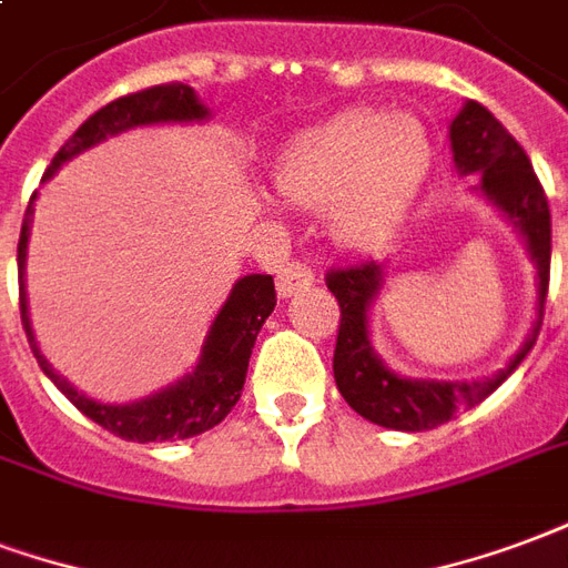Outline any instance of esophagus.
<instances>
[{
  "label": "esophagus",
  "instance_id": "34e87169",
  "mask_svg": "<svg viewBox=\"0 0 568 568\" xmlns=\"http://www.w3.org/2000/svg\"><path fill=\"white\" fill-rule=\"evenodd\" d=\"M314 284V272L308 266H302V263H287V266L278 272V296L281 300H290V296H296L305 287H312Z\"/></svg>",
  "mask_w": 568,
  "mask_h": 568
}]
</instances>
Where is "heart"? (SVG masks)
I'll return each mask as SVG.
<instances>
[{
    "instance_id": "obj_1",
    "label": "heart",
    "mask_w": 568,
    "mask_h": 568,
    "mask_svg": "<svg viewBox=\"0 0 568 568\" xmlns=\"http://www.w3.org/2000/svg\"><path fill=\"white\" fill-rule=\"evenodd\" d=\"M429 169L420 120L347 111L305 132L281 156L275 190L296 209H326V230L345 251H375L415 202Z\"/></svg>"
}]
</instances>
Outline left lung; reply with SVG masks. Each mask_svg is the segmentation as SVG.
<instances>
[{
    "instance_id": "8db88e82",
    "label": "left lung",
    "mask_w": 568,
    "mask_h": 568,
    "mask_svg": "<svg viewBox=\"0 0 568 568\" xmlns=\"http://www.w3.org/2000/svg\"><path fill=\"white\" fill-rule=\"evenodd\" d=\"M448 139L457 175H475L478 184L471 187V193H478L487 205H494L527 247L529 260L536 266V321L529 326L524 345L517 347L515 357L490 378H412V375L390 369L372 347L369 314L387 284L384 266L369 260L359 266L329 272L326 287L333 290L342 308L333 357L335 387L357 415L387 429H399V433L436 429L448 424L463 408L487 399L536 345L541 314H545V296H548L550 211L545 190L524 148L511 139V132L505 130L490 111L471 99L463 102L457 118L448 123Z\"/></svg>"
}]
</instances>
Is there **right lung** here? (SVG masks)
<instances>
[{
    "label": "right lung",
    "mask_w": 568,
    "mask_h": 568,
    "mask_svg": "<svg viewBox=\"0 0 568 568\" xmlns=\"http://www.w3.org/2000/svg\"><path fill=\"white\" fill-rule=\"evenodd\" d=\"M211 111L199 102L196 90L187 84H163L132 93V97L114 99L105 109H99L93 118H87L72 139L57 151L53 163L44 172V181L60 172V165L74 160L78 153L97 148L105 139H114L120 132L135 126H156V123H205ZM32 214H36V193L29 199L23 226L18 242V275H20V321L27 329L29 347L39 359L41 372L57 384V390L65 399L84 412L90 420L105 426L109 433L130 442H175V438H193L217 426L223 417L233 412V405L242 396L244 378H247V359L254 351L256 333L263 329L266 317L275 312V281L272 275H244L233 284L230 296L214 314L196 366L184 372L175 384L151 393L135 403H99L63 378L41 354L32 324H29L27 300V247L32 233Z\"/></svg>",
    "instance_id": "obj_1"
}]
</instances>
